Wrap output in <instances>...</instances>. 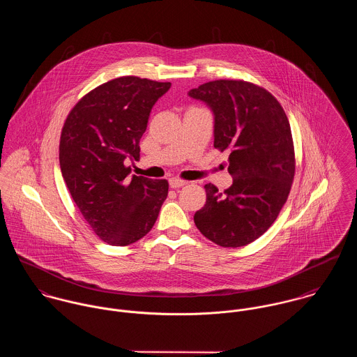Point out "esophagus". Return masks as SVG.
Segmentation results:
<instances>
[{
  "mask_svg": "<svg viewBox=\"0 0 357 357\" xmlns=\"http://www.w3.org/2000/svg\"><path fill=\"white\" fill-rule=\"evenodd\" d=\"M169 185H170V188L177 190V188H181L183 185H185V181H183V180H180V178H176V177H173V178H170V180H169Z\"/></svg>",
  "mask_w": 357,
  "mask_h": 357,
  "instance_id": "obj_1",
  "label": "esophagus"
}]
</instances>
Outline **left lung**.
<instances>
[{"mask_svg": "<svg viewBox=\"0 0 357 357\" xmlns=\"http://www.w3.org/2000/svg\"><path fill=\"white\" fill-rule=\"evenodd\" d=\"M214 116V147L228 151L232 185L218 192L206 184V204L194 215L197 228L222 248L255 242L286 204L296 162L289 119L264 88L220 79L191 89Z\"/></svg>", "mask_w": 357, "mask_h": 357, "instance_id": "1", "label": "left lung"}]
</instances>
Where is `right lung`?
Here are the masks:
<instances>
[{
  "mask_svg": "<svg viewBox=\"0 0 357 357\" xmlns=\"http://www.w3.org/2000/svg\"><path fill=\"white\" fill-rule=\"evenodd\" d=\"M170 82L139 77L108 81L68 114L59 160L66 185L93 232L111 246L146 236L167 197L166 180L130 176L150 112Z\"/></svg>",
  "mask_w": 357,
  "mask_h": 357,
  "instance_id": "1",
  "label": "right lung"
}]
</instances>
